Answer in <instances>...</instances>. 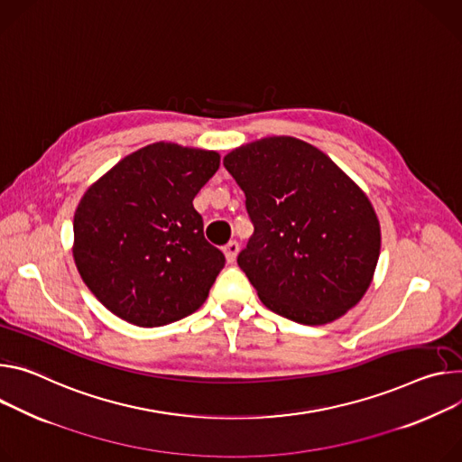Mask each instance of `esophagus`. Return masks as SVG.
Here are the masks:
<instances>
[{"label":"esophagus","mask_w":462,"mask_h":462,"mask_svg":"<svg viewBox=\"0 0 462 462\" xmlns=\"http://www.w3.org/2000/svg\"><path fill=\"white\" fill-rule=\"evenodd\" d=\"M237 253H239V243H237V241H230V243L225 245V256H226V262H228V263H234V262H236Z\"/></svg>","instance_id":"esophagus-1"}]
</instances>
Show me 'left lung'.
Returning a JSON list of instances; mask_svg holds the SVG:
<instances>
[{
  "label": "left lung",
  "instance_id": "1",
  "mask_svg": "<svg viewBox=\"0 0 462 462\" xmlns=\"http://www.w3.org/2000/svg\"><path fill=\"white\" fill-rule=\"evenodd\" d=\"M223 163L254 225L237 265L260 300L308 326L354 308L380 258L368 197L322 151L291 136L241 145Z\"/></svg>",
  "mask_w": 462,
  "mask_h": 462
}]
</instances>
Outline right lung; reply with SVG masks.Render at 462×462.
Segmentation results:
<instances>
[{"mask_svg":"<svg viewBox=\"0 0 462 462\" xmlns=\"http://www.w3.org/2000/svg\"><path fill=\"white\" fill-rule=\"evenodd\" d=\"M219 154L152 143L116 163L80 199L73 258L96 299L142 328L197 311L225 267L193 208Z\"/></svg>","mask_w":462,"mask_h":462,"instance_id":"right-lung-1","label":"right lung"}]
</instances>
